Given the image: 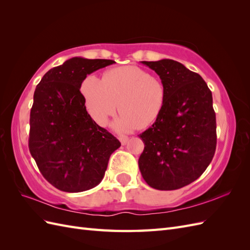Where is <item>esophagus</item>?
<instances>
[{"label": "esophagus", "mask_w": 250, "mask_h": 250, "mask_svg": "<svg viewBox=\"0 0 250 250\" xmlns=\"http://www.w3.org/2000/svg\"><path fill=\"white\" fill-rule=\"evenodd\" d=\"M128 140H129V138L128 137H120V142L122 145H126V144L128 143Z\"/></svg>", "instance_id": "34e87169"}]
</instances>
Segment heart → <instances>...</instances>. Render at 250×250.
Segmentation results:
<instances>
[{"mask_svg": "<svg viewBox=\"0 0 250 250\" xmlns=\"http://www.w3.org/2000/svg\"><path fill=\"white\" fill-rule=\"evenodd\" d=\"M81 93L88 115L101 126L107 124L119 107L122 115L113 126L120 132L153 124L167 101L165 83L134 65L111 69L103 79L87 75L81 83Z\"/></svg>", "mask_w": 250, "mask_h": 250, "instance_id": "obj_1", "label": "heart"}]
</instances>
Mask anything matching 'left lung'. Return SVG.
<instances>
[{
    "label": "left lung",
    "instance_id": "obj_1",
    "mask_svg": "<svg viewBox=\"0 0 250 250\" xmlns=\"http://www.w3.org/2000/svg\"><path fill=\"white\" fill-rule=\"evenodd\" d=\"M153 70L167 89L161 117L139 137L143 178L153 188L172 191L190 185L206 171L216 145L213 96L199 74L178 62H142Z\"/></svg>",
    "mask_w": 250,
    "mask_h": 250
}]
</instances>
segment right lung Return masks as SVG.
<instances>
[{
    "mask_svg": "<svg viewBox=\"0 0 250 250\" xmlns=\"http://www.w3.org/2000/svg\"><path fill=\"white\" fill-rule=\"evenodd\" d=\"M112 63L74 57L49 70L35 88L29 150L42 176L60 191L78 193L99 185L121 146L90 118L80 92L86 75Z\"/></svg>",
    "mask_w": 250,
    "mask_h": 250,
    "instance_id": "right-lung-1",
    "label": "right lung"
}]
</instances>
